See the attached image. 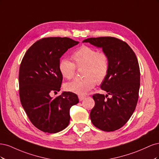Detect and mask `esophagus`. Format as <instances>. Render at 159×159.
<instances>
[{
	"label": "esophagus",
	"mask_w": 159,
	"mask_h": 159,
	"mask_svg": "<svg viewBox=\"0 0 159 159\" xmlns=\"http://www.w3.org/2000/svg\"><path fill=\"white\" fill-rule=\"evenodd\" d=\"M85 98H86L85 96H84V95H79V96H78L79 100L80 101V102H81V101H83L84 99H85Z\"/></svg>",
	"instance_id": "1"
}]
</instances>
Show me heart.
<instances>
[{
  "label": "heart",
  "instance_id": "obj_1",
  "mask_svg": "<svg viewBox=\"0 0 159 159\" xmlns=\"http://www.w3.org/2000/svg\"><path fill=\"white\" fill-rule=\"evenodd\" d=\"M72 58L73 62L68 59L60 61L59 70L61 76L67 80L71 79L78 68H85L83 71L84 80H75L66 83V90L78 95H85L94 88L96 81L102 83L106 78L109 70L108 56L103 52L88 46H82L75 51Z\"/></svg>",
  "mask_w": 159,
  "mask_h": 159
}]
</instances>
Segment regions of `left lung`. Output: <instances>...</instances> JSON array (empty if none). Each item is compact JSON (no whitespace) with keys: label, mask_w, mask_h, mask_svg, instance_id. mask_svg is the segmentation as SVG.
<instances>
[{"label":"left lung","mask_w":159,"mask_h":159,"mask_svg":"<svg viewBox=\"0 0 159 159\" xmlns=\"http://www.w3.org/2000/svg\"><path fill=\"white\" fill-rule=\"evenodd\" d=\"M83 42L102 48L109 61V72L101 88L111 98L99 93L93 95L91 122L102 131H116L128 121L137 103L140 69L136 55L126 42L114 37L90 38Z\"/></svg>","instance_id":"1"}]
</instances>
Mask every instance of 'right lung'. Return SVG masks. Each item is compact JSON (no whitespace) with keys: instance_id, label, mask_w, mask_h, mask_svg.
<instances>
[{"instance_id":"obj_1","label":"right lung","mask_w":159,"mask_h":159,"mask_svg":"<svg viewBox=\"0 0 159 159\" xmlns=\"http://www.w3.org/2000/svg\"><path fill=\"white\" fill-rule=\"evenodd\" d=\"M78 42L69 38H44L36 42L24 56L19 70L20 102L31 123L40 131L56 133L68 127L70 109L78 103L76 94L60 90L63 80L60 59Z\"/></svg>"}]
</instances>
